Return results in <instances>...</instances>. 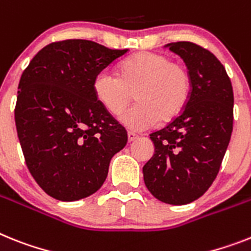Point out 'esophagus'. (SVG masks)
<instances>
[{"instance_id": "1", "label": "esophagus", "mask_w": 251, "mask_h": 251, "mask_svg": "<svg viewBox=\"0 0 251 251\" xmlns=\"http://www.w3.org/2000/svg\"><path fill=\"white\" fill-rule=\"evenodd\" d=\"M136 139H138V135H136L135 132H131V131L127 132V140H129L130 143L134 142V140H136Z\"/></svg>"}]
</instances>
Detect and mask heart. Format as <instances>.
<instances>
[{
	"instance_id": "b5f03b06",
	"label": "heart",
	"mask_w": 251,
	"mask_h": 251,
	"mask_svg": "<svg viewBox=\"0 0 251 251\" xmlns=\"http://www.w3.org/2000/svg\"><path fill=\"white\" fill-rule=\"evenodd\" d=\"M97 100L111 115L125 108L135 93V106L120 115L122 125L145 130L181 115L190 100L191 77L185 66L162 53L143 50L119 66V77L100 71L93 81Z\"/></svg>"
}]
</instances>
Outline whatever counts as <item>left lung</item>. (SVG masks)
Segmentation results:
<instances>
[{
  "mask_svg": "<svg viewBox=\"0 0 251 251\" xmlns=\"http://www.w3.org/2000/svg\"><path fill=\"white\" fill-rule=\"evenodd\" d=\"M165 47L178 54L191 77V94L178 117L151 132L154 154L143 167L158 201L184 205L209 189L220 171L233 124L232 84L218 58L191 42Z\"/></svg>",
  "mask_w": 251,
  "mask_h": 251,
  "instance_id": "left-lung-1",
  "label": "left lung"
}]
</instances>
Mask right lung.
<instances>
[{"mask_svg":"<svg viewBox=\"0 0 251 251\" xmlns=\"http://www.w3.org/2000/svg\"><path fill=\"white\" fill-rule=\"evenodd\" d=\"M127 50L84 39L42 48L18 86L15 124L25 162L50 197L75 201L103 185L126 130L97 100L93 81Z\"/></svg>","mask_w":251,"mask_h":251,"instance_id":"add662e5","label":"right lung"}]
</instances>
